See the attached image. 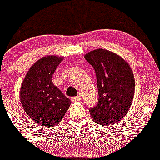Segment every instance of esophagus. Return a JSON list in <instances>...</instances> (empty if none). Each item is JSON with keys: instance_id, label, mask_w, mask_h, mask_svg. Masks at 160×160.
<instances>
[{"instance_id": "1", "label": "esophagus", "mask_w": 160, "mask_h": 160, "mask_svg": "<svg viewBox=\"0 0 160 160\" xmlns=\"http://www.w3.org/2000/svg\"><path fill=\"white\" fill-rule=\"evenodd\" d=\"M72 100L73 102H79L82 100V96L78 95V96H76V97H73V98H72Z\"/></svg>"}]
</instances>
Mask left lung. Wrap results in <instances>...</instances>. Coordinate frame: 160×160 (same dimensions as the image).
<instances>
[{
  "instance_id": "8db88e82",
  "label": "left lung",
  "mask_w": 160,
  "mask_h": 160,
  "mask_svg": "<svg viewBox=\"0 0 160 160\" xmlns=\"http://www.w3.org/2000/svg\"><path fill=\"white\" fill-rule=\"evenodd\" d=\"M95 71L98 102L89 110L92 118L101 126H111L127 114L135 93V78L129 65L121 56L98 48L85 55Z\"/></svg>"
}]
</instances>
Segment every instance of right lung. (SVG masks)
Here are the masks:
<instances>
[{
  "label": "right lung",
  "mask_w": 160,
  "mask_h": 160,
  "mask_svg": "<svg viewBox=\"0 0 160 160\" xmlns=\"http://www.w3.org/2000/svg\"><path fill=\"white\" fill-rule=\"evenodd\" d=\"M64 59L47 55L39 59L26 74L21 88L20 101L28 117L42 127L58 125L71 101L52 82L56 68Z\"/></svg>",
  "instance_id": "add662e5"
}]
</instances>
